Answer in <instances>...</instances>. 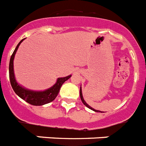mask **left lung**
<instances>
[{
  "instance_id": "1",
  "label": "left lung",
  "mask_w": 146,
  "mask_h": 146,
  "mask_svg": "<svg viewBox=\"0 0 146 146\" xmlns=\"http://www.w3.org/2000/svg\"><path fill=\"white\" fill-rule=\"evenodd\" d=\"M80 99H81V100H82V102H83V104H84V105H85L86 106V107H88V109H92V110L94 111H96V112H102V111H100L95 110V109H93V108H92V107H91L90 106H88V104H87V103H86V101H85V100H84V99H83V94H82V89H81V86H80Z\"/></svg>"
}]
</instances>
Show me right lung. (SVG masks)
Listing matches in <instances>:
<instances>
[{
  "label": "right lung",
  "mask_w": 146,
  "mask_h": 146,
  "mask_svg": "<svg viewBox=\"0 0 146 146\" xmlns=\"http://www.w3.org/2000/svg\"><path fill=\"white\" fill-rule=\"evenodd\" d=\"M24 39L21 40L20 43L17 44L15 49L12 53L11 56L10 61H9V80H10L11 86L13 88L14 92H15L16 94L18 95L21 99H23L26 102L33 106H43L46 103H51L58 96L60 92V87L63 84L65 81L71 78V75H68L65 78H60L57 80V82L53 86L48 88L46 90L42 91V92H35L29 89H27L24 87L20 86L16 81L14 74L13 68V60L15 53L17 52V48L19 47L20 44L22 43V41Z\"/></svg>",
  "instance_id": "1"
}]
</instances>
